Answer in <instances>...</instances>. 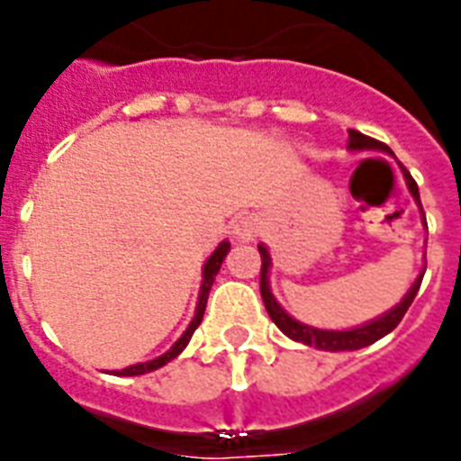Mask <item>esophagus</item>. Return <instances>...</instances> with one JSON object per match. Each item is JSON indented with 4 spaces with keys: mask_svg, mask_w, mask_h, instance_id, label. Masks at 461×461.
Listing matches in <instances>:
<instances>
[{
    "mask_svg": "<svg viewBox=\"0 0 461 461\" xmlns=\"http://www.w3.org/2000/svg\"><path fill=\"white\" fill-rule=\"evenodd\" d=\"M261 234V222H258V217L254 215H246L241 217L237 224H234V230H231V237L246 244V241H254L256 237Z\"/></svg>",
    "mask_w": 461,
    "mask_h": 461,
    "instance_id": "1",
    "label": "esophagus"
}]
</instances>
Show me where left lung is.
<instances>
[{
  "mask_svg": "<svg viewBox=\"0 0 461 461\" xmlns=\"http://www.w3.org/2000/svg\"><path fill=\"white\" fill-rule=\"evenodd\" d=\"M348 149H350V152H384L394 157V152H392L384 142H377V140H372V137L363 135V132H357V130H348ZM399 167H402V164H399ZM402 174L406 185H409V193L413 195V200H416L418 210H420L423 227L428 230L416 181L411 178V174L403 167H402ZM258 254H261V297L266 309H268V316L273 319V324L285 333L287 339L297 340V343H304V346L319 348V350H331V353H339V350H360V348L370 346V343H375V340L384 339L386 333L394 331L396 326H399V321L403 319V314L409 312L411 302H413V297H416L418 287H420V280H423V273H426V268L418 273V277L413 280V285L409 287V293L403 294L402 302H399L396 307L389 309V312L375 316V319L365 321V324L353 326V329L329 331V329H316V326L302 324V321L293 319V316L287 314L285 309L280 307V302L276 300V294L270 293L268 273H270V266H273V258H270L268 246L258 244Z\"/></svg>",
  "mask_w": 461,
  "mask_h": 461,
  "instance_id": "8db88e82",
  "label": "left lung"
}]
</instances>
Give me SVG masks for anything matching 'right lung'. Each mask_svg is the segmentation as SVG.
<instances>
[{
    "mask_svg": "<svg viewBox=\"0 0 461 461\" xmlns=\"http://www.w3.org/2000/svg\"><path fill=\"white\" fill-rule=\"evenodd\" d=\"M230 241H220L215 251L210 254V258L205 261L203 266V285H200V293H198V304H195V314H193L191 324L181 333V339L176 340L174 346L168 348L167 353L159 357H154V360H147V363H137V365H130V367H122V370H113L115 377H135V375H145V372H154L164 367L167 363H171L174 357H178L184 353V348L188 346V340H191L193 331L198 329L200 321H203V314H205V304H207V294H210V287L215 283V276L220 273V266H222L224 256L230 254Z\"/></svg>",
    "mask_w": 461,
    "mask_h": 461,
    "instance_id": "1",
    "label": "right lung"
}]
</instances>
